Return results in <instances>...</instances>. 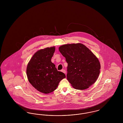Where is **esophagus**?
Instances as JSON below:
<instances>
[{
	"label": "esophagus",
	"mask_w": 123,
	"mask_h": 123,
	"mask_svg": "<svg viewBox=\"0 0 123 123\" xmlns=\"http://www.w3.org/2000/svg\"><path fill=\"white\" fill-rule=\"evenodd\" d=\"M61 71H62V72H63L64 73H65V72H66L65 70H61Z\"/></svg>",
	"instance_id": "34e87169"
}]
</instances>
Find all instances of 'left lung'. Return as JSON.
I'll return each mask as SVG.
<instances>
[{
    "label": "left lung",
    "instance_id": "8db88e82",
    "mask_svg": "<svg viewBox=\"0 0 123 123\" xmlns=\"http://www.w3.org/2000/svg\"><path fill=\"white\" fill-rule=\"evenodd\" d=\"M59 51L68 63L67 79L76 89L83 90L93 85L99 75V61L88 48L81 43L66 44Z\"/></svg>",
    "mask_w": 123,
    "mask_h": 123
}]
</instances>
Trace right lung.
I'll list each match as a JSON object with an SVG mask.
<instances>
[{"instance_id": "right-lung-1", "label": "right lung", "mask_w": 123, "mask_h": 123, "mask_svg": "<svg viewBox=\"0 0 123 123\" xmlns=\"http://www.w3.org/2000/svg\"><path fill=\"white\" fill-rule=\"evenodd\" d=\"M55 50L53 47L38 51L27 65L26 73L29 82L44 94L55 90L60 81L66 77L64 73L58 71L51 61Z\"/></svg>"}]
</instances>
